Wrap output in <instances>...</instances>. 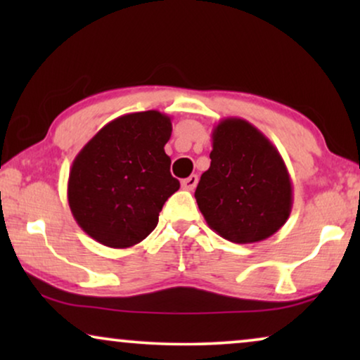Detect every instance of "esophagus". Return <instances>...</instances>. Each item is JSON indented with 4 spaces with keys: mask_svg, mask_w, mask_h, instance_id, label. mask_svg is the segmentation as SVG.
<instances>
[{
    "mask_svg": "<svg viewBox=\"0 0 360 360\" xmlns=\"http://www.w3.org/2000/svg\"><path fill=\"white\" fill-rule=\"evenodd\" d=\"M196 184H198V175H190L188 179L181 180V188H184V190H193Z\"/></svg>",
    "mask_w": 360,
    "mask_h": 360,
    "instance_id": "34e87169",
    "label": "esophagus"
}]
</instances>
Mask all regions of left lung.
<instances>
[{"instance_id": "1", "label": "left lung", "mask_w": 360, "mask_h": 360, "mask_svg": "<svg viewBox=\"0 0 360 360\" xmlns=\"http://www.w3.org/2000/svg\"><path fill=\"white\" fill-rule=\"evenodd\" d=\"M210 159L195 198L214 233L231 243L252 244L287 223L292 180L277 147L257 127L240 117L219 121Z\"/></svg>"}]
</instances>
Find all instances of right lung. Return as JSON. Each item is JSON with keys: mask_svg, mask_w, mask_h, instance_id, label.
I'll return each instance as SVG.
<instances>
[{"mask_svg": "<svg viewBox=\"0 0 360 360\" xmlns=\"http://www.w3.org/2000/svg\"><path fill=\"white\" fill-rule=\"evenodd\" d=\"M170 136V116L150 110L116 117L83 146L70 167L67 196L90 238L126 249L155 229L162 206L180 188L164 150Z\"/></svg>", "mask_w": 360, "mask_h": 360, "instance_id": "1", "label": "right lung"}]
</instances>
